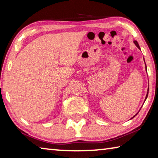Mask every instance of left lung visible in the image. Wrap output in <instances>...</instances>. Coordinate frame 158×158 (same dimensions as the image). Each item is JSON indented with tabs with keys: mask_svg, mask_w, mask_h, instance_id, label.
Listing matches in <instances>:
<instances>
[{
	"mask_svg": "<svg viewBox=\"0 0 158 158\" xmlns=\"http://www.w3.org/2000/svg\"><path fill=\"white\" fill-rule=\"evenodd\" d=\"M134 42H135V44H136V46H137L138 48H139V49H140V47H139V44H138V42H137V41H136V40H135V41H134ZM148 93H147V95H146V99H145V100H146V98H147V97H148ZM136 115H137V114H136ZM136 115H135V116H136ZM135 116H134V117H135Z\"/></svg>",
	"mask_w": 158,
	"mask_h": 158,
	"instance_id": "left-lung-1",
	"label": "left lung"
}]
</instances>
